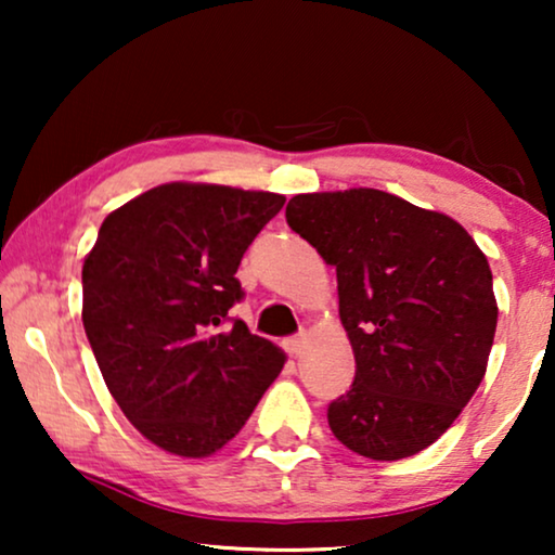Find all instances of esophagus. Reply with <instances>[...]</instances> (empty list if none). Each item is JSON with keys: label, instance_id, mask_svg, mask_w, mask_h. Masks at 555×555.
Wrapping results in <instances>:
<instances>
[{"label": "esophagus", "instance_id": "34e87169", "mask_svg": "<svg viewBox=\"0 0 555 555\" xmlns=\"http://www.w3.org/2000/svg\"><path fill=\"white\" fill-rule=\"evenodd\" d=\"M306 344H308V336H306V333H300V336L285 338V340H283V348H285V351L291 353V356H298V353L302 351V348H306Z\"/></svg>", "mask_w": 555, "mask_h": 555}]
</instances>
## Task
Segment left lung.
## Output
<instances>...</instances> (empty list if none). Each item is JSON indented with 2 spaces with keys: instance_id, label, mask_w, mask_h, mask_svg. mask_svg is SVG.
<instances>
[{
  "instance_id": "obj_1",
  "label": "left lung",
  "mask_w": 555,
  "mask_h": 555,
  "mask_svg": "<svg viewBox=\"0 0 555 555\" xmlns=\"http://www.w3.org/2000/svg\"><path fill=\"white\" fill-rule=\"evenodd\" d=\"M293 232L336 268L356 378L328 406L340 444L401 460L437 442L488 371L498 302L465 227L378 189L298 194Z\"/></svg>"
}]
</instances>
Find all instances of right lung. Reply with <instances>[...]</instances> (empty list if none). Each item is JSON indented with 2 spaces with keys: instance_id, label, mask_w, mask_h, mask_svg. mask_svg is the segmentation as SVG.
I'll use <instances>...</instances> for the list:
<instances>
[{
  "instance_id": "1",
  "label": "right lung",
  "mask_w": 555,
  "mask_h": 555,
  "mask_svg": "<svg viewBox=\"0 0 555 555\" xmlns=\"http://www.w3.org/2000/svg\"><path fill=\"white\" fill-rule=\"evenodd\" d=\"M285 196L171 181L111 211L82 262V325L126 420L179 457L245 427L285 353L227 313L242 255Z\"/></svg>"
}]
</instances>
